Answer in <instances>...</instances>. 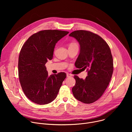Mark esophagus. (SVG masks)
<instances>
[{
	"label": "esophagus",
	"instance_id": "esophagus-1",
	"mask_svg": "<svg viewBox=\"0 0 132 132\" xmlns=\"http://www.w3.org/2000/svg\"><path fill=\"white\" fill-rule=\"evenodd\" d=\"M66 76H67V77H71V75H70L69 73H67Z\"/></svg>",
	"mask_w": 132,
	"mask_h": 132
}]
</instances>
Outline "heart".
Returning <instances> with one entry per match:
<instances>
[{"instance_id":"b5f03b06","label":"heart","mask_w":132,"mask_h":132,"mask_svg":"<svg viewBox=\"0 0 132 132\" xmlns=\"http://www.w3.org/2000/svg\"><path fill=\"white\" fill-rule=\"evenodd\" d=\"M72 45H77L75 43H71L70 44V46H72Z\"/></svg>"}]
</instances>
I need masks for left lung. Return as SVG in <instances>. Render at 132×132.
Instances as JSON below:
<instances>
[{"label":"left lung","mask_w":132,"mask_h":132,"mask_svg":"<svg viewBox=\"0 0 132 132\" xmlns=\"http://www.w3.org/2000/svg\"><path fill=\"white\" fill-rule=\"evenodd\" d=\"M69 35L80 45L75 66L88 72L85 79L74 76L76 84L72 88V93L79 101L92 103L102 96L111 79L113 63L110 48L101 37L88 31H75Z\"/></svg>","instance_id":"left-lung-1"}]
</instances>
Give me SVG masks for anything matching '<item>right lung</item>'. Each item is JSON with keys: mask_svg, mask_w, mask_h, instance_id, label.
<instances>
[{"mask_svg": "<svg viewBox=\"0 0 132 132\" xmlns=\"http://www.w3.org/2000/svg\"><path fill=\"white\" fill-rule=\"evenodd\" d=\"M69 32L40 31L32 35L20 51L19 78L23 92L33 102L42 105L54 100L64 79L65 72L48 76L45 64L53 58L56 44Z\"/></svg>", "mask_w": 132, "mask_h": 132, "instance_id": "right-lung-1", "label": "right lung"}]
</instances>
